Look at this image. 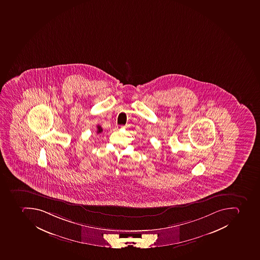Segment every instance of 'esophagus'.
<instances>
[{"label":"esophagus","instance_id":"esophagus-1","mask_svg":"<svg viewBox=\"0 0 260 260\" xmlns=\"http://www.w3.org/2000/svg\"><path fill=\"white\" fill-rule=\"evenodd\" d=\"M123 127H125H125H126V125H125V126H123Z\"/></svg>","mask_w":260,"mask_h":260}]
</instances>
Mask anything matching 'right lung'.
<instances>
[{
	"mask_svg": "<svg viewBox=\"0 0 260 260\" xmlns=\"http://www.w3.org/2000/svg\"><path fill=\"white\" fill-rule=\"evenodd\" d=\"M102 127L100 126V125H97V134L102 133Z\"/></svg>",
	"mask_w": 260,
	"mask_h": 260,
	"instance_id": "right-lung-1",
	"label": "right lung"
}]
</instances>
